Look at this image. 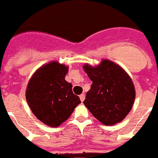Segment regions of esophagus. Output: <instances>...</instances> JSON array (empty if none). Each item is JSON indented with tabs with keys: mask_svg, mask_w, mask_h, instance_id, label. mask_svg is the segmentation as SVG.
Here are the masks:
<instances>
[{
	"mask_svg": "<svg viewBox=\"0 0 158 158\" xmlns=\"http://www.w3.org/2000/svg\"><path fill=\"white\" fill-rule=\"evenodd\" d=\"M79 98H80L81 102H83L85 99V94H81L80 95H79Z\"/></svg>",
	"mask_w": 158,
	"mask_h": 158,
	"instance_id": "1",
	"label": "esophagus"
}]
</instances>
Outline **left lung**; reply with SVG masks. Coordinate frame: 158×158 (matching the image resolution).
I'll return each instance as SVG.
<instances>
[{"label":"left lung","mask_w":158,"mask_h":158,"mask_svg":"<svg viewBox=\"0 0 158 158\" xmlns=\"http://www.w3.org/2000/svg\"><path fill=\"white\" fill-rule=\"evenodd\" d=\"M83 70L92 81L83 103L94 117L106 126L120 123L131 110L135 99L132 79L119 65L103 60L97 67Z\"/></svg>","instance_id":"8db88e82"}]
</instances>
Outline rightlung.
<instances>
[{
    "mask_svg": "<svg viewBox=\"0 0 158 158\" xmlns=\"http://www.w3.org/2000/svg\"><path fill=\"white\" fill-rule=\"evenodd\" d=\"M68 68L52 61L36 70L26 90V100L31 112L42 123L57 127L71 116L81 102L65 80Z\"/></svg>",
    "mask_w": 158,
    "mask_h": 158,
    "instance_id": "right-lung-1",
    "label": "right lung"
}]
</instances>
